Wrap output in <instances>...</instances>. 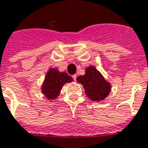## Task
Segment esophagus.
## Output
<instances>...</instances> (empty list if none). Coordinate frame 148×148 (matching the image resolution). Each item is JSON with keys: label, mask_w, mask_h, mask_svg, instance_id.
<instances>
[{"label": "esophagus", "mask_w": 148, "mask_h": 148, "mask_svg": "<svg viewBox=\"0 0 148 148\" xmlns=\"http://www.w3.org/2000/svg\"><path fill=\"white\" fill-rule=\"evenodd\" d=\"M72 77H73V78H74V81H76V78H77V75H76V74H74Z\"/></svg>", "instance_id": "esophagus-1"}]
</instances>
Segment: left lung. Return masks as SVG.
<instances>
[{
	"label": "left lung",
	"instance_id": "1",
	"mask_svg": "<svg viewBox=\"0 0 148 148\" xmlns=\"http://www.w3.org/2000/svg\"><path fill=\"white\" fill-rule=\"evenodd\" d=\"M77 81L83 86L86 96L93 101H104L111 91V83L92 65L86 68L85 74L78 76Z\"/></svg>",
	"mask_w": 148,
	"mask_h": 148
}]
</instances>
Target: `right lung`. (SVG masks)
Wrapping results in <instances>:
<instances>
[{
  "instance_id": "right-lung-1",
  "label": "right lung",
  "mask_w": 148,
  "mask_h": 148,
  "mask_svg": "<svg viewBox=\"0 0 148 148\" xmlns=\"http://www.w3.org/2000/svg\"><path fill=\"white\" fill-rule=\"evenodd\" d=\"M74 79L65 71H59L57 68H50L46 73L41 86V92L49 100L56 99L66 83L73 82Z\"/></svg>"
}]
</instances>
